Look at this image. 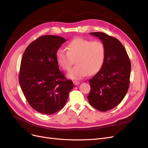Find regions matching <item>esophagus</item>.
Returning <instances> with one entry per match:
<instances>
[{
    "label": "esophagus",
    "instance_id": "1",
    "mask_svg": "<svg viewBox=\"0 0 148 148\" xmlns=\"http://www.w3.org/2000/svg\"><path fill=\"white\" fill-rule=\"evenodd\" d=\"M73 83H74V85H78V84H80V82H78V81H74Z\"/></svg>",
    "mask_w": 148,
    "mask_h": 148
}]
</instances>
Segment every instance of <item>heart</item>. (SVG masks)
<instances>
[{"instance_id":"heart-1","label":"heart","mask_w":148,"mask_h":148,"mask_svg":"<svg viewBox=\"0 0 148 148\" xmlns=\"http://www.w3.org/2000/svg\"><path fill=\"white\" fill-rule=\"evenodd\" d=\"M66 49L67 51L59 49L56 53V59L65 71H69L73 60H75L76 66L70 70L68 78L80 80L88 74L97 73L101 68L106 56L105 46L101 41L77 38L68 44Z\"/></svg>"}]
</instances>
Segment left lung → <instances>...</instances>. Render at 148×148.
Returning a JSON list of instances; mask_svg holds the SVG:
<instances>
[{"label":"left lung","instance_id":"1","mask_svg":"<svg viewBox=\"0 0 148 148\" xmlns=\"http://www.w3.org/2000/svg\"><path fill=\"white\" fill-rule=\"evenodd\" d=\"M104 44L106 56L99 71L89 80V104L106 112L117 106L125 97L130 85L131 62L122 43L103 32H90Z\"/></svg>","mask_w":148,"mask_h":148}]
</instances>
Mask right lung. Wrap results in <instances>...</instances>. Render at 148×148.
Wrapping results in <instances>:
<instances>
[{
  "label": "right lung",
  "mask_w": 148,
  "mask_h": 148,
  "mask_svg": "<svg viewBox=\"0 0 148 148\" xmlns=\"http://www.w3.org/2000/svg\"><path fill=\"white\" fill-rule=\"evenodd\" d=\"M65 38L44 35L30 43L21 59L19 83L23 94L34 109L52 114L63 108L74 88L59 70L56 53Z\"/></svg>",
  "instance_id": "obj_1"
}]
</instances>
